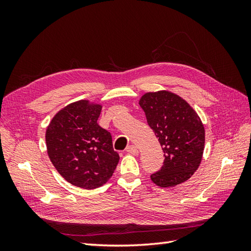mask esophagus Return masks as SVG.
Wrapping results in <instances>:
<instances>
[{
  "label": "esophagus",
  "mask_w": 251,
  "mask_h": 251,
  "mask_svg": "<svg viewBox=\"0 0 251 251\" xmlns=\"http://www.w3.org/2000/svg\"><path fill=\"white\" fill-rule=\"evenodd\" d=\"M126 151L128 152V153H130V154H132V155H137L138 154V149H137V147L136 146H128L126 148Z\"/></svg>",
  "instance_id": "1"
}]
</instances>
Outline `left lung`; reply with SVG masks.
Segmentation results:
<instances>
[{
  "label": "left lung",
  "mask_w": 251,
  "mask_h": 251,
  "mask_svg": "<svg viewBox=\"0 0 251 251\" xmlns=\"http://www.w3.org/2000/svg\"><path fill=\"white\" fill-rule=\"evenodd\" d=\"M139 104L158 138L164 163L151 180L161 188L184 182L199 168L205 146V129L191 105L169 92L148 93Z\"/></svg>",
  "instance_id": "left-lung-1"
}]
</instances>
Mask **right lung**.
<instances>
[{"mask_svg": "<svg viewBox=\"0 0 251 251\" xmlns=\"http://www.w3.org/2000/svg\"><path fill=\"white\" fill-rule=\"evenodd\" d=\"M100 104L79 100L54 116L46 130L47 153L63 178L92 190L108 181L119 163L112 136L98 125Z\"/></svg>", "mask_w": 251, "mask_h": 251, "instance_id": "add662e5", "label": "right lung"}]
</instances>
